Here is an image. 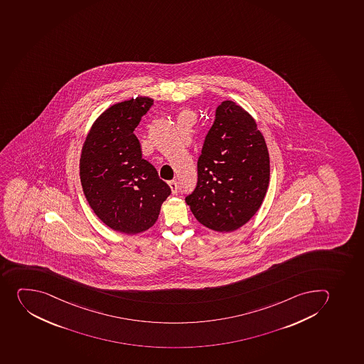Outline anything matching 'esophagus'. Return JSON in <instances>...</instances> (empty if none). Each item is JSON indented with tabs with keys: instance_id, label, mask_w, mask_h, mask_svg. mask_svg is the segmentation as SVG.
<instances>
[{
	"instance_id": "1",
	"label": "esophagus",
	"mask_w": 364,
	"mask_h": 364,
	"mask_svg": "<svg viewBox=\"0 0 364 364\" xmlns=\"http://www.w3.org/2000/svg\"><path fill=\"white\" fill-rule=\"evenodd\" d=\"M168 186H170L171 191H172V193H173V194L177 193V190H178L177 181H168Z\"/></svg>"
}]
</instances>
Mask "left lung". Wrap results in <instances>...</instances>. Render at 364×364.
Segmentation results:
<instances>
[{
	"instance_id": "1",
	"label": "left lung",
	"mask_w": 364,
	"mask_h": 364,
	"mask_svg": "<svg viewBox=\"0 0 364 364\" xmlns=\"http://www.w3.org/2000/svg\"><path fill=\"white\" fill-rule=\"evenodd\" d=\"M269 154L253 116L232 100L217 107L198 159V183L186 197L194 217L217 232L244 226L264 203Z\"/></svg>"
}]
</instances>
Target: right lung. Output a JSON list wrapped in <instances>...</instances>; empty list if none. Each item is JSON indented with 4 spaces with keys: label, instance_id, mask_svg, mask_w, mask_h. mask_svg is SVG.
Returning <instances> with one entry per match:
<instances>
[{
    "label": "right lung",
    "instance_id": "obj_1",
    "mask_svg": "<svg viewBox=\"0 0 364 364\" xmlns=\"http://www.w3.org/2000/svg\"><path fill=\"white\" fill-rule=\"evenodd\" d=\"M154 98L138 96L111 105L95 120L84 140L80 178L97 217L119 233H143L154 226L171 188L141 158L134 131Z\"/></svg>",
    "mask_w": 364,
    "mask_h": 364
}]
</instances>
